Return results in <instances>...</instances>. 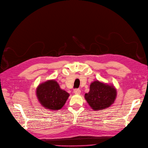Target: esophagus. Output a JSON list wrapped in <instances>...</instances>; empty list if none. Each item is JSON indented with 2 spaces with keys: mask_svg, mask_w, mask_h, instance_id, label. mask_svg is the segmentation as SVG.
<instances>
[{
  "mask_svg": "<svg viewBox=\"0 0 148 148\" xmlns=\"http://www.w3.org/2000/svg\"><path fill=\"white\" fill-rule=\"evenodd\" d=\"M74 92L75 95H79L81 92V91L80 89H75L74 90Z\"/></svg>",
  "mask_w": 148,
  "mask_h": 148,
  "instance_id": "1",
  "label": "esophagus"
}]
</instances>
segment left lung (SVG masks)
Wrapping results in <instances>:
<instances>
[{"instance_id":"8db88e82","label":"left lung","mask_w":148,"mask_h":148,"mask_svg":"<svg viewBox=\"0 0 148 148\" xmlns=\"http://www.w3.org/2000/svg\"><path fill=\"white\" fill-rule=\"evenodd\" d=\"M116 97V90L113 85H109L96 80L92 82L90 91L85 98L90 106L95 111L110 107Z\"/></svg>"}]
</instances>
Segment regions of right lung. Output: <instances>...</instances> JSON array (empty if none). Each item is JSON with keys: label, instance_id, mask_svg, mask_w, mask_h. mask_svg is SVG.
<instances>
[{"label": "right lung", "instance_id": "right-lung-1", "mask_svg": "<svg viewBox=\"0 0 148 148\" xmlns=\"http://www.w3.org/2000/svg\"><path fill=\"white\" fill-rule=\"evenodd\" d=\"M36 96L43 107L49 110H57L63 107L69 95L60 88L56 80H50L38 86Z\"/></svg>", "mask_w": 148, "mask_h": 148}]
</instances>
